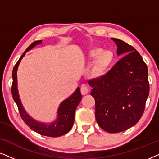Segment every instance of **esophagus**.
Returning a JSON list of instances; mask_svg holds the SVG:
<instances>
[{
    "mask_svg": "<svg viewBox=\"0 0 159 159\" xmlns=\"http://www.w3.org/2000/svg\"><path fill=\"white\" fill-rule=\"evenodd\" d=\"M89 92V89L88 87L84 85V84H82L81 87V93L82 95H87Z\"/></svg>",
    "mask_w": 159,
    "mask_h": 159,
    "instance_id": "obj_1",
    "label": "esophagus"
}]
</instances>
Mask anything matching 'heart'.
<instances>
[{"mask_svg":"<svg viewBox=\"0 0 159 159\" xmlns=\"http://www.w3.org/2000/svg\"><path fill=\"white\" fill-rule=\"evenodd\" d=\"M91 59H96L93 65L91 73L93 77H100L104 75L111 64L114 59V54L110 51H102L100 48H95L89 53Z\"/></svg>","mask_w":159,"mask_h":159,"instance_id":"b5f03b06","label":"heart"}]
</instances>
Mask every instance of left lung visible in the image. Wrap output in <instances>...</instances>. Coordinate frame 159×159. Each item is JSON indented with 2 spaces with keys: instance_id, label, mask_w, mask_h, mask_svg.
I'll use <instances>...</instances> for the list:
<instances>
[{
  "instance_id": "1",
  "label": "left lung",
  "mask_w": 159,
  "mask_h": 159,
  "mask_svg": "<svg viewBox=\"0 0 159 159\" xmlns=\"http://www.w3.org/2000/svg\"><path fill=\"white\" fill-rule=\"evenodd\" d=\"M124 56L103 77L89 80L95 119L103 130L117 133L133 127L144 112L149 95L147 65L132 45L111 38Z\"/></svg>"
}]
</instances>
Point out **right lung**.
Instances as JSON below:
<instances>
[{"label": "right lung", "instance_id": "1", "mask_svg": "<svg viewBox=\"0 0 159 159\" xmlns=\"http://www.w3.org/2000/svg\"><path fill=\"white\" fill-rule=\"evenodd\" d=\"M41 43H42V40H37L32 43L27 48L25 53L21 56L20 58L15 64V66L13 69L12 71L13 82L11 86V93L13 98L18 106L19 111L21 119H23L25 123L30 129L36 132L37 133L42 134V135L56 138V137H60L66 134L72 127L74 121H75V110L77 106L79 105L80 102L81 101L82 94L80 93V88H77L75 92L70 97L64 100L58 107L57 111V119L51 124H45L37 121L26 112L22 104H21V100L19 98L18 88H17V69H18V66L20 64L21 60L25 56L26 52L31 50L35 45L40 44Z\"/></svg>", "mask_w": 159, "mask_h": 159}]
</instances>
